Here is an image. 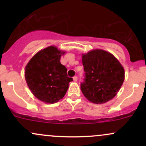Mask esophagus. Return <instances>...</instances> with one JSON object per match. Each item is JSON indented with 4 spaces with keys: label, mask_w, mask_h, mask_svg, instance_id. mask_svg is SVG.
Masks as SVG:
<instances>
[{
    "label": "esophagus",
    "mask_w": 146,
    "mask_h": 146,
    "mask_svg": "<svg viewBox=\"0 0 146 146\" xmlns=\"http://www.w3.org/2000/svg\"><path fill=\"white\" fill-rule=\"evenodd\" d=\"M73 81H74V82L78 81V77H77V76H74L73 78Z\"/></svg>",
    "instance_id": "esophagus-1"
}]
</instances>
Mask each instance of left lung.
<instances>
[{"label": "left lung", "mask_w": 146, "mask_h": 146, "mask_svg": "<svg viewBox=\"0 0 146 146\" xmlns=\"http://www.w3.org/2000/svg\"><path fill=\"white\" fill-rule=\"evenodd\" d=\"M82 64L85 78L80 86L85 98L98 104L111 100L124 81L121 63L110 53L95 49L82 55Z\"/></svg>", "instance_id": "8db88e82"}]
</instances>
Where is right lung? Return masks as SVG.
<instances>
[{
	"mask_svg": "<svg viewBox=\"0 0 146 146\" xmlns=\"http://www.w3.org/2000/svg\"><path fill=\"white\" fill-rule=\"evenodd\" d=\"M64 53L56 46H48L34 55L25 67L27 84L33 95L42 102H58L73 81L68 77L67 68L60 63L61 56Z\"/></svg>",
	"mask_w": 146,
	"mask_h": 146,
	"instance_id": "1",
	"label": "right lung"
}]
</instances>
